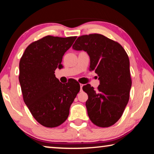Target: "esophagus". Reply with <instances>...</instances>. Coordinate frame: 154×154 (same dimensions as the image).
<instances>
[{
	"mask_svg": "<svg viewBox=\"0 0 154 154\" xmlns=\"http://www.w3.org/2000/svg\"><path fill=\"white\" fill-rule=\"evenodd\" d=\"M80 89H81V91L82 90V88H83V84H82V83H80Z\"/></svg>",
	"mask_w": 154,
	"mask_h": 154,
	"instance_id": "34e87169",
	"label": "esophagus"
}]
</instances>
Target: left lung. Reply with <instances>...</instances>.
I'll return each instance as SVG.
<instances>
[{
  "mask_svg": "<svg viewBox=\"0 0 154 154\" xmlns=\"http://www.w3.org/2000/svg\"><path fill=\"white\" fill-rule=\"evenodd\" d=\"M72 49L87 52L90 69L100 81L96 91L90 84L83 87L88 96L85 106L89 118L99 127L112 126L121 118L129 100L132 81L126 51L118 42L100 34L79 36Z\"/></svg>",
  "mask_w": 154,
  "mask_h": 154,
  "instance_id": "8db88e82",
  "label": "left lung"
}]
</instances>
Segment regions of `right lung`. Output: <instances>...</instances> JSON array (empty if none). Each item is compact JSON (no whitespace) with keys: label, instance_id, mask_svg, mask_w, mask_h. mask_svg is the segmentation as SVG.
Instances as JSON below:
<instances>
[{"label":"right lung","instance_id":"1","mask_svg":"<svg viewBox=\"0 0 154 154\" xmlns=\"http://www.w3.org/2000/svg\"><path fill=\"white\" fill-rule=\"evenodd\" d=\"M77 36H46L30 44L20 62L19 81L26 105L43 126L54 128L66 121L79 83L60 82L55 75L62 57Z\"/></svg>","mask_w":154,"mask_h":154}]
</instances>
